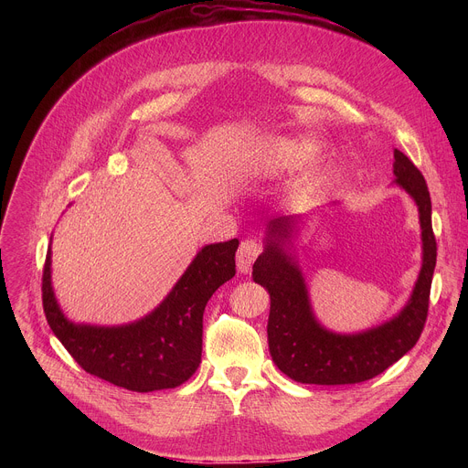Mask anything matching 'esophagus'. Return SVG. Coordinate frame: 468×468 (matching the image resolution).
<instances>
[{
    "mask_svg": "<svg viewBox=\"0 0 468 468\" xmlns=\"http://www.w3.org/2000/svg\"><path fill=\"white\" fill-rule=\"evenodd\" d=\"M261 251H262V246L255 239H248L240 242L237 250V269L240 274H248L251 271V264Z\"/></svg>",
    "mask_w": 468,
    "mask_h": 468,
    "instance_id": "esophagus-1",
    "label": "esophagus"
}]
</instances>
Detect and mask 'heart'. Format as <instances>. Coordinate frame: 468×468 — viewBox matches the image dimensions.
<instances>
[{"label": "heart", "mask_w": 468, "mask_h": 468, "mask_svg": "<svg viewBox=\"0 0 468 468\" xmlns=\"http://www.w3.org/2000/svg\"><path fill=\"white\" fill-rule=\"evenodd\" d=\"M309 144L300 139H280L271 146L269 155H266V165L269 166H287L294 161H298L305 152Z\"/></svg>", "instance_id": "heart-1"}]
</instances>
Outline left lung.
I'll list each match as a JSON object with an SVG mask.
<instances>
[{"mask_svg":"<svg viewBox=\"0 0 468 468\" xmlns=\"http://www.w3.org/2000/svg\"><path fill=\"white\" fill-rule=\"evenodd\" d=\"M394 183L419 207L422 228V269L406 307L381 325L354 335L327 331L313 314L305 280L289 253L298 231V215H280L266 226L264 251L253 262V282L271 294L266 333L278 368L298 383L348 385L372 379L404 357L419 341L430 307L437 261L431 228V199L424 176L408 155L394 150Z\"/></svg>","mask_w":468,"mask_h":468,"instance_id":"8db88e82","label":"left lung"}]
</instances>
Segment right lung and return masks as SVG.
<instances>
[{"instance_id":"add662e5","label":"right lung","mask_w":468,"mask_h":468,"mask_svg":"<svg viewBox=\"0 0 468 468\" xmlns=\"http://www.w3.org/2000/svg\"><path fill=\"white\" fill-rule=\"evenodd\" d=\"M239 240L204 246L170 294L144 318L125 325H89L66 318L51 289V250L42 272V305L55 337L89 374L135 392L174 388L202 363L204 311L235 276Z\"/></svg>"}]
</instances>
